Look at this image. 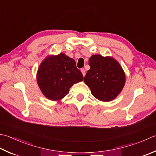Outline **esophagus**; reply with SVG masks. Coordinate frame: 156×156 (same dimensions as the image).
Instances as JSON below:
<instances>
[{
	"label": "esophagus",
	"mask_w": 156,
	"mask_h": 156,
	"mask_svg": "<svg viewBox=\"0 0 156 156\" xmlns=\"http://www.w3.org/2000/svg\"><path fill=\"white\" fill-rule=\"evenodd\" d=\"M81 72H82V75H83V76H84L85 74H86V72H85V69L84 68H82L81 69Z\"/></svg>",
	"instance_id": "esophagus-1"
}]
</instances>
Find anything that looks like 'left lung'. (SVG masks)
Wrapping results in <instances>:
<instances>
[{
	"instance_id": "obj_1",
	"label": "left lung",
	"mask_w": 156,
	"mask_h": 156,
	"mask_svg": "<svg viewBox=\"0 0 156 156\" xmlns=\"http://www.w3.org/2000/svg\"><path fill=\"white\" fill-rule=\"evenodd\" d=\"M88 65L90 68L84 81L93 95L102 101L114 99L125 83V74L120 64L114 58L94 55L89 58Z\"/></svg>"
}]
</instances>
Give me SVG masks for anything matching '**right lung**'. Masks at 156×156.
Instances as JSON below:
<instances>
[{
	"label": "right lung",
	"instance_id": "add662e5",
	"mask_svg": "<svg viewBox=\"0 0 156 156\" xmlns=\"http://www.w3.org/2000/svg\"><path fill=\"white\" fill-rule=\"evenodd\" d=\"M83 78L80 70L76 68L75 61L63 53L46 58L37 73V82L42 93L53 101L63 98L72 85L82 81Z\"/></svg>",
	"mask_w": 156,
	"mask_h": 156
}]
</instances>
